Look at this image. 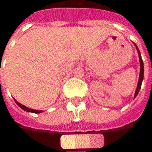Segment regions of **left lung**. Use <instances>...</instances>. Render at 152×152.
<instances>
[{
    "instance_id": "1",
    "label": "left lung",
    "mask_w": 152,
    "mask_h": 152,
    "mask_svg": "<svg viewBox=\"0 0 152 152\" xmlns=\"http://www.w3.org/2000/svg\"><path fill=\"white\" fill-rule=\"evenodd\" d=\"M136 49L137 51V54H138V58H139V63H140V73H139V78H138V83H137V89L135 91V95H134V98L137 96L139 90L141 89V85H142V82H143V79H144V62L142 60V57H141V54H140V51L137 48V46L136 45V43H134Z\"/></svg>"
}]
</instances>
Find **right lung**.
I'll use <instances>...</instances> for the list:
<instances>
[{"label":"right lung","mask_w":152,"mask_h":152,"mask_svg":"<svg viewBox=\"0 0 152 152\" xmlns=\"http://www.w3.org/2000/svg\"><path fill=\"white\" fill-rule=\"evenodd\" d=\"M15 103L16 104L22 109L23 110H25V111H27V112H32V113H42L43 110H33V109H29V108H28V107H26V106H24V105H22L21 104H20L19 102H17L15 99Z\"/></svg>","instance_id":"obj_1"}]
</instances>
